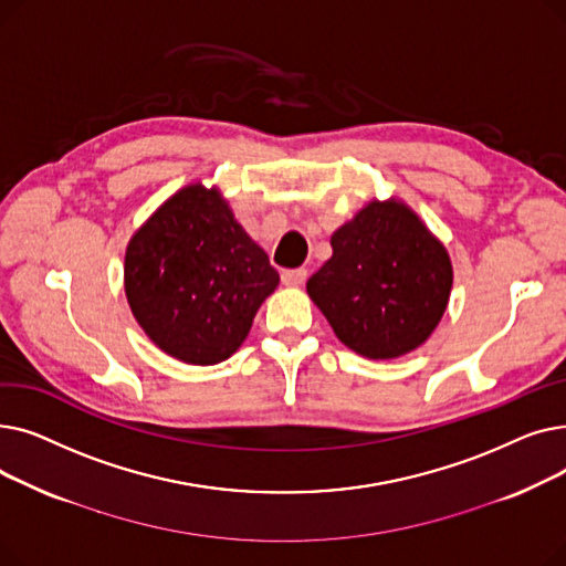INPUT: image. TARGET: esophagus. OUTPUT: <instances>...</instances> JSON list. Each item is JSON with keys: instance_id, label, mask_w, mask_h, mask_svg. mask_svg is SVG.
<instances>
[{"instance_id": "1", "label": "esophagus", "mask_w": 566, "mask_h": 566, "mask_svg": "<svg viewBox=\"0 0 566 566\" xmlns=\"http://www.w3.org/2000/svg\"><path fill=\"white\" fill-rule=\"evenodd\" d=\"M307 280L305 268H293V271H282V282L286 286H303Z\"/></svg>"}]
</instances>
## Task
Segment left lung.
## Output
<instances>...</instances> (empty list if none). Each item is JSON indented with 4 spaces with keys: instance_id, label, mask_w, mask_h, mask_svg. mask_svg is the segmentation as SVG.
Masks as SVG:
<instances>
[{
    "instance_id": "obj_1",
    "label": "left lung",
    "mask_w": 566,
    "mask_h": 566,
    "mask_svg": "<svg viewBox=\"0 0 566 566\" xmlns=\"http://www.w3.org/2000/svg\"><path fill=\"white\" fill-rule=\"evenodd\" d=\"M333 256L307 280L342 344L392 360L429 339L452 291L448 250L397 199L369 201L333 238Z\"/></svg>"
}]
</instances>
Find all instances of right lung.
<instances>
[{
	"label": "right lung",
	"instance_id": "obj_1",
	"mask_svg": "<svg viewBox=\"0 0 566 566\" xmlns=\"http://www.w3.org/2000/svg\"><path fill=\"white\" fill-rule=\"evenodd\" d=\"M124 284L148 339L176 360L206 367L241 348L280 275L220 190L192 184L135 231Z\"/></svg>",
	"mask_w": 566,
	"mask_h": 566
}]
</instances>
